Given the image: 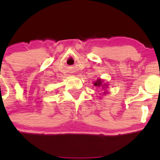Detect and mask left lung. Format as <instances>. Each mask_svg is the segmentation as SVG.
I'll list each match as a JSON object with an SVG mask.
<instances>
[{
    "label": "left lung",
    "mask_w": 160,
    "mask_h": 160,
    "mask_svg": "<svg viewBox=\"0 0 160 160\" xmlns=\"http://www.w3.org/2000/svg\"><path fill=\"white\" fill-rule=\"evenodd\" d=\"M94 86H95V87H103L102 82L101 80H100V79H98L97 81H96L94 83Z\"/></svg>",
    "instance_id": "8db88e82"
}]
</instances>
